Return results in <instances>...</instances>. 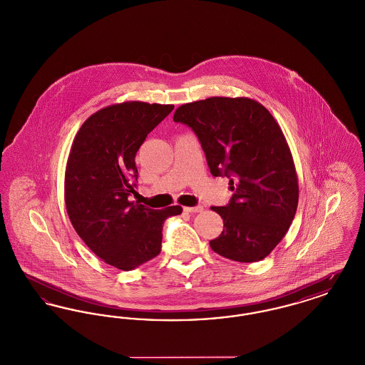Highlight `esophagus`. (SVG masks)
I'll return each mask as SVG.
<instances>
[{"instance_id":"obj_1","label":"esophagus","mask_w":365,"mask_h":365,"mask_svg":"<svg viewBox=\"0 0 365 365\" xmlns=\"http://www.w3.org/2000/svg\"><path fill=\"white\" fill-rule=\"evenodd\" d=\"M202 209L204 208L201 205H197V207H186L183 210L187 213H198V212H202Z\"/></svg>"}]
</instances>
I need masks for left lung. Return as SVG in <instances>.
Instances as JSON below:
<instances>
[{
    "label": "left lung",
    "instance_id": "8db88e82",
    "mask_svg": "<svg viewBox=\"0 0 365 365\" xmlns=\"http://www.w3.org/2000/svg\"><path fill=\"white\" fill-rule=\"evenodd\" d=\"M174 122L200 139L210 174L230 178L231 201L212 207L223 219L209 245L240 262L265 259L286 235L298 205L294 161L278 122L247 97H210L180 105Z\"/></svg>",
    "mask_w": 365,
    "mask_h": 365
}]
</instances>
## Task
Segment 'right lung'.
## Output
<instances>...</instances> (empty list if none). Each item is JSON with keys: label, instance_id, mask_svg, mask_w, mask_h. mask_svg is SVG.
I'll list each match as a JSON object with an SVG mask.
<instances>
[{"label": "right lung", "instance_id": "1", "mask_svg": "<svg viewBox=\"0 0 365 365\" xmlns=\"http://www.w3.org/2000/svg\"><path fill=\"white\" fill-rule=\"evenodd\" d=\"M174 105L127 101L93 113L75 135L66 167L71 223L101 260L131 271L161 250L163 225L182 207L148 208L128 200L138 178L135 155Z\"/></svg>", "mask_w": 365, "mask_h": 365}]
</instances>
